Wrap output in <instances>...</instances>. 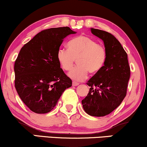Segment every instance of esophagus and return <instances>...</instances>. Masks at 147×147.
<instances>
[{
	"mask_svg": "<svg viewBox=\"0 0 147 147\" xmlns=\"http://www.w3.org/2000/svg\"><path fill=\"white\" fill-rule=\"evenodd\" d=\"M79 83H77V82H75V81H73L72 82V86H77V85H79Z\"/></svg>",
	"mask_w": 147,
	"mask_h": 147,
	"instance_id": "34e87169",
	"label": "esophagus"
}]
</instances>
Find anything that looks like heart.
I'll list each match as a JSON object with an SVG mask.
<instances>
[{
	"instance_id": "heart-1",
	"label": "heart",
	"mask_w": 147,
	"mask_h": 147,
	"mask_svg": "<svg viewBox=\"0 0 147 147\" xmlns=\"http://www.w3.org/2000/svg\"><path fill=\"white\" fill-rule=\"evenodd\" d=\"M106 48L90 37L81 35L70 40L68 49H60L57 52V59L63 70L68 71L77 61V66L69 72L72 79L82 81L86 79L88 72L96 74L99 72L107 60Z\"/></svg>"
}]
</instances>
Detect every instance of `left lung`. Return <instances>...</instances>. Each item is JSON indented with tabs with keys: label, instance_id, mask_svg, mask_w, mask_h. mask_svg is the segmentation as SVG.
<instances>
[{
	"label": "left lung",
	"instance_id": "8db88e82",
	"mask_svg": "<svg viewBox=\"0 0 147 147\" xmlns=\"http://www.w3.org/2000/svg\"><path fill=\"white\" fill-rule=\"evenodd\" d=\"M91 31L104 41L107 57L103 68L87 82L90 91L81 102L88 115L103 117L117 109L125 97L130 68L127 53L112 34L94 28Z\"/></svg>",
	"mask_w": 147,
	"mask_h": 147
}]
</instances>
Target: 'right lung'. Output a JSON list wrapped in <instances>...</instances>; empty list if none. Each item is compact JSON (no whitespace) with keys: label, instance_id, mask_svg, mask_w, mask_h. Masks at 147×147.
<instances>
[{"label":"right lung","instance_id":"right-lung-1","mask_svg":"<svg viewBox=\"0 0 147 147\" xmlns=\"http://www.w3.org/2000/svg\"><path fill=\"white\" fill-rule=\"evenodd\" d=\"M75 33L69 27L44 30L20 50L14 65L15 87L32 112H50L72 86L71 79L60 68L57 52L65 37Z\"/></svg>","mask_w":147,"mask_h":147}]
</instances>
